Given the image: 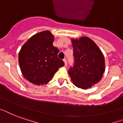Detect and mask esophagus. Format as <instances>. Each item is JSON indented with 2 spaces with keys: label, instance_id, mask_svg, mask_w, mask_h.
I'll list each match as a JSON object with an SVG mask.
<instances>
[{
  "label": "esophagus",
  "instance_id": "obj_1",
  "mask_svg": "<svg viewBox=\"0 0 123 123\" xmlns=\"http://www.w3.org/2000/svg\"><path fill=\"white\" fill-rule=\"evenodd\" d=\"M63 62H64V64H65V66H67V60L66 59H63Z\"/></svg>",
  "mask_w": 123,
  "mask_h": 123
}]
</instances>
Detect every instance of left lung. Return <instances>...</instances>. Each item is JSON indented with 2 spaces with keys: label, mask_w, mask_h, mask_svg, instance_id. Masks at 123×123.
Wrapping results in <instances>:
<instances>
[{
  "label": "left lung",
  "mask_w": 123,
  "mask_h": 123,
  "mask_svg": "<svg viewBox=\"0 0 123 123\" xmlns=\"http://www.w3.org/2000/svg\"><path fill=\"white\" fill-rule=\"evenodd\" d=\"M74 64L68 73L74 86L81 89L90 88L97 84L105 71L102 52L87 37L72 39Z\"/></svg>",
  "instance_id": "1"
}]
</instances>
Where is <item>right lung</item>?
I'll return each instance as SVG.
<instances>
[{"instance_id": "1", "label": "right lung", "mask_w": 123, "mask_h": 123, "mask_svg": "<svg viewBox=\"0 0 123 123\" xmlns=\"http://www.w3.org/2000/svg\"><path fill=\"white\" fill-rule=\"evenodd\" d=\"M54 36L49 30L39 32L21 47L19 63L23 76L36 85L47 84L64 65L58 58L60 50L53 46Z\"/></svg>"}]
</instances>
